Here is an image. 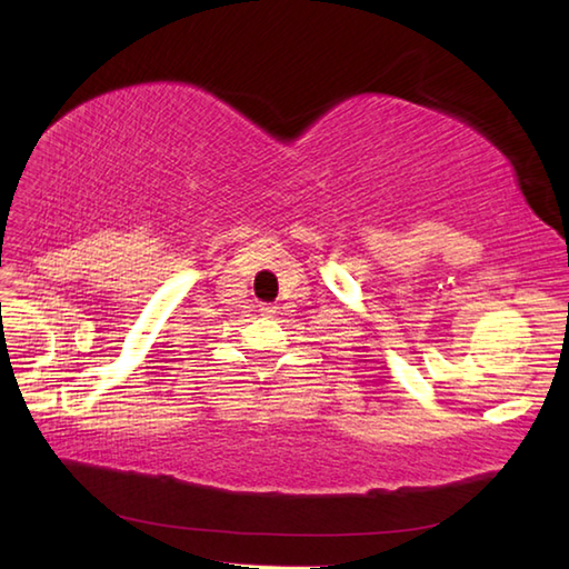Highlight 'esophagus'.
Here are the masks:
<instances>
[{
    "mask_svg": "<svg viewBox=\"0 0 569 569\" xmlns=\"http://www.w3.org/2000/svg\"><path fill=\"white\" fill-rule=\"evenodd\" d=\"M259 312L263 318H273L276 316V306H271V303H261L259 306Z\"/></svg>",
    "mask_w": 569,
    "mask_h": 569,
    "instance_id": "obj_1",
    "label": "esophagus"
}]
</instances>
